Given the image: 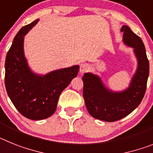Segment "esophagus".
<instances>
[{
    "mask_svg": "<svg viewBox=\"0 0 153 153\" xmlns=\"http://www.w3.org/2000/svg\"><path fill=\"white\" fill-rule=\"evenodd\" d=\"M89 70V66L87 64H82L80 66V73L81 74H84Z\"/></svg>",
    "mask_w": 153,
    "mask_h": 153,
    "instance_id": "esophagus-1",
    "label": "esophagus"
}]
</instances>
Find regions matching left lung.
Returning <instances> with one entry per match:
<instances>
[{
  "instance_id": "1",
  "label": "left lung",
  "mask_w": 153,
  "mask_h": 153,
  "mask_svg": "<svg viewBox=\"0 0 153 153\" xmlns=\"http://www.w3.org/2000/svg\"><path fill=\"white\" fill-rule=\"evenodd\" d=\"M123 43L131 47L137 60V68L126 88L114 91L106 86L100 77L85 73L82 78L83 97L88 113L98 120L113 122L122 119L141 103L146 89L149 74V63L142 39L127 25L120 29Z\"/></svg>"
}]
</instances>
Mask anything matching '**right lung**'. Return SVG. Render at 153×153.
I'll return each mask as SVG.
<instances>
[{"label":"right lung","mask_w":153,"mask_h":153,"mask_svg":"<svg viewBox=\"0 0 153 153\" xmlns=\"http://www.w3.org/2000/svg\"><path fill=\"white\" fill-rule=\"evenodd\" d=\"M39 22L22 27L15 36L5 60V87L15 108L30 120H43L56 111L59 96L78 75L79 65L45 74L30 68L24 52L25 36Z\"/></svg>","instance_id":"1"}]
</instances>
